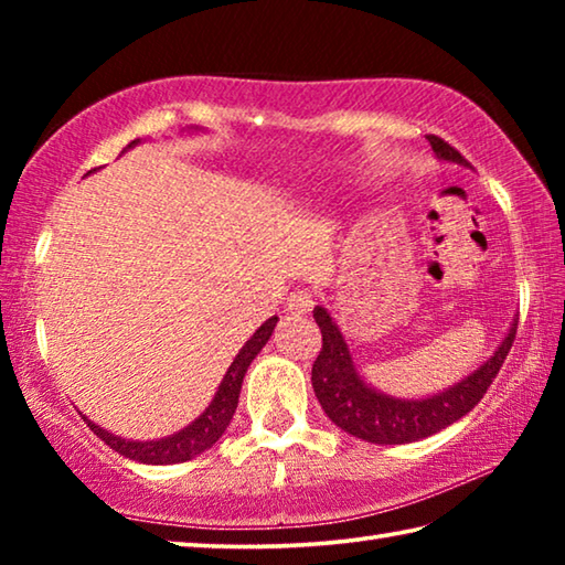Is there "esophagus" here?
I'll list each match as a JSON object with an SVG mask.
<instances>
[{
  "label": "esophagus",
  "mask_w": 565,
  "mask_h": 565,
  "mask_svg": "<svg viewBox=\"0 0 565 565\" xmlns=\"http://www.w3.org/2000/svg\"><path fill=\"white\" fill-rule=\"evenodd\" d=\"M313 306V294L306 291V289H296L289 294V299H286V311L289 313H306Z\"/></svg>",
  "instance_id": "obj_1"
}]
</instances>
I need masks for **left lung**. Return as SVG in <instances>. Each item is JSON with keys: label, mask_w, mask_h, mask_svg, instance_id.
<instances>
[{"label": "left lung", "mask_w": 565, "mask_h": 565, "mask_svg": "<svg viewBox=\"0 0 565 565\" xmlns=\"http://www.w3.org/2000/svg\"><path fill=\"white\" fill-rule=\"evenodd\" d=\"M426 139L431 141L434 151L441 159L466 164V159L458 154V149H454L441 137L428 134ZM313 319H317L321 329V351L311 366L313 394H317L321 408L327 411V416L339 428H343L351 436L363 438V441L381 446L418 441V438L438 434L441 428L451 426L454 420L466 416L493 384L495 374L501 371L503 361L513 347L515 329H519V321H515L499 351L481 369L463 379L461 384H456L454 388L431 398L406 401L379 394V391L363 384L356 369H353L347 341H343L339 327L331 321L327 309L317 306L313 309Z\"/></svg>", "instance_id": "1"}]
</instances>
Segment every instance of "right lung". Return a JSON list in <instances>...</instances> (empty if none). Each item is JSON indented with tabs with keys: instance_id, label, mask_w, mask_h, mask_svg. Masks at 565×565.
I'll use <instances>...</instances> for the list:
<instances>
[{
	"instance_id": "obj_1",
	"label": "right lung",
	"mask_w": 565,
	"mask_h": 565,
	"mask_svg": "<svg viewBox=\"0 0 565 565\" xmlns=\"http://www.w3.org/2000/svg\"><path fill=\"white\" fill-rule=\"evenodd\" d=\"M131 145H137V139H134ZM276 321L279 319L271 317L269 321L262 323L259 331H256L254 337L244 343V349L236 353L234 363L228 366L226 376L222 381V386H218L212 404H209L204 414L199 416L194 424H189L184 431H179L169 438H159V441H124V438L111 436L104 431V428H99L97 424H92L89 418H84V420H87V426L102 438L104 444L114 448L117 454L131 458V461L154 463V466L189 461V458H194L202 451H206V448H212L218 441V436L226 431L228 420L234 418V411L238 404V391H242V381H244L248 363L254 361L256 353H259L264 349V343L269 341Z\"/></svg>"
}]
</instances>
